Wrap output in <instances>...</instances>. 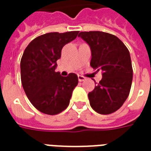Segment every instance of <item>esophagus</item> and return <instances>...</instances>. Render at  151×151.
I'll use <instances>...</instances> for the list:
<instances>
[{"label":"esophagus","instance_id":"1","mask_svg":"<svg viewBox=\"0 0 151 151\" xmlns=\"http://www.w3.org/2000/svg\"><path fill=\"white\" fill-rule=\"evenodd\" d=\"M85 79H86V78H85L84 76H80V75L78 76V80H79L80 82H82V81H83V80H85Z\"/></svg>","mask_w":151,"mask_h":151}]
</instances>
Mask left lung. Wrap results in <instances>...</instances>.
I'll use <instances>...</instances> for the list:
<instances>
[{
    "label": "left lung",
    "instance_id": "8db88e82",
    "mask_svg": "<svg viewBox=\"0 0 151 151\" xmlns=\"http://www.w3.org/2000/svg\"><path fill=\"white\" fill-rule=\"evenodd\" d=\"M78 37L91 47V67L103 71L101 80L88 93L90 105L100 114L114 113L124 104L131 88L133 68L129 51L116 36L109 33L84 31Z\"/></svg>",
    "mask_w": 151,
    "mask_h": 151
}]
</instances>
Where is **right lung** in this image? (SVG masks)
I'll use <instances>...</instances> for the list:
<instances>
[{
    "label": "right lung",
    "instance_id": "add662e5",
    "mask_svg": "<svg viewBox=\"0 0 151 151\" xmlns=\"http://www.w3.org/2000/svg\"><path fill=\"white\" fill-rule=\"evenodd\" d=\"M79 31L52 32L30 42L21 59V80L27 97L38 111L48 115L59 114L68 108L78 76L67 77L55 72L56 61L63 46L76 38Z\"/></svg>",
    "mask_w": 151,
    "mask_h": 151
}]
</instances>
